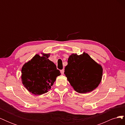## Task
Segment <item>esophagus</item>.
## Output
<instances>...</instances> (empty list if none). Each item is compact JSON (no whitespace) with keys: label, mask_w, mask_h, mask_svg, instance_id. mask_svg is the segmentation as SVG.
<instances>
[{"label":"esophagus","mask_w":125,"mask_h":125,"mask_svg":"<svg viewBox=\"0 0 125 125\" xmlns=\"http://www.w3.org/2000/svg\"><path fill=\"white\" fill-rule=\"evenodd\" d=\"M60 73H61L63 75L64 74V69H62V70H60Z\"/></svg>","instance_id":"1"}]
</instances>
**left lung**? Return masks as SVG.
<instances>
[{
	"label": "left lung",
	"instance_id": "left-lung-1",
	"mask_svg": "<svg viewBox=\"0 0 125 125\" xmlns=\"http://www.w3.org/2000/svg\"><path fill=\"white\" fill-rule=\"evenodd\" d=\"M71 85L79 93L92 91L99 85L103 74L102 66L85 52L73 54L68 60L65 73Z\"/></svg>",
	"mask_w": 125,
	"mask_h": 125
}]
</instances>
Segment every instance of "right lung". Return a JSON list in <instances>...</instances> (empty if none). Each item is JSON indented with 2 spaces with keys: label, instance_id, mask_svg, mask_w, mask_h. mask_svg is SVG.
<instances>
[{
  "label": "right lung",
  "instance_id": "obj_1",
  "mask_svg": "<svg viewBox=\"0 0 125 125\" xmlns=\"http://www.w3.org/2000/svg\"><path fill=\"white\" fill-rule=\"evenodd\" d=\"M35 55L22 68V82L30 92L35 95L47 93L56 78L61 73L55 64L48 59L50 54Z\"/></svg>",
  "mask_w": 125,
  "mask_h": 125
}]
</instances>
